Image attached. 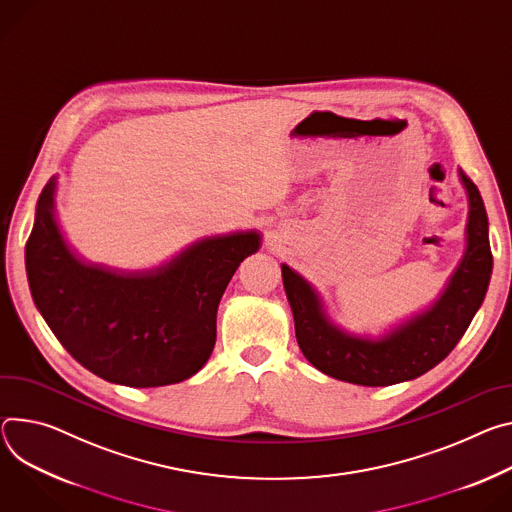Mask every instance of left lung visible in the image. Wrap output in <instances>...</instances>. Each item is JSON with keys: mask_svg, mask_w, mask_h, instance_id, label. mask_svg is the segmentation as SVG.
<instances>
[{"mask_svg": "<svg viewBox=\"0 0 512 512\" xmlns=\"http://www.w3.org/2000/svg\"><path fill=\"white\" fill-rule=\"evenodd\" d=\"M459 179L470 202L466 251L435 302L380 337L355 335L337 327L320 294L300 273L282 263L298 345L322 374L357 386L408 382L441 363L468 331L490 284L492 253L482 196L461 169Z\"/></svg>", "mask_w": 512, "mask_h": 512, "instance_id": "obj_1", "label": "left lung"}]
</instances>
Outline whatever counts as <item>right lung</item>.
Returning a JSON list of instances; mask_svg holds the SVG:
<instances>
[{"mask_svg":"<svg viewBox=\"0 0 512 512\" xmlns=\"http://www.w3.org/2000/svg\"><path fill=\"white\" fill-rule=\"evenodd\" d=\"M57 177L36 204L26 243L32 300L61 345L91 374L130 388L192 378L216 343L220 298L257 230L206 237L159 267L122 271L91 263L65 241L55 210Z\"/></svg>","mask_w":512,"mask_h":512,"instance_id":"add662e5","label":"right lung"}]
</instances>
